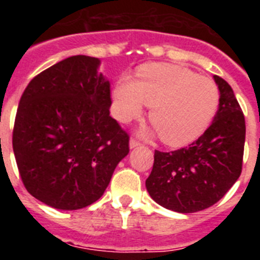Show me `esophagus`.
<instances>
[{"mask_svg": "<svg viewBox=\"0 0 260 260\" xmlns=\"http://www.w3.org/2000/svg\"><path fill=\"white\" fill-rule=\"evenodd\" d=\"M138 146H141L139 141H137L135 138H132V139H130V148H135V147Z\"/></svg>", "mask_w": 260, "mask_h": 260, "instance_id": "1", "label": "esophagus"}]
</instances>
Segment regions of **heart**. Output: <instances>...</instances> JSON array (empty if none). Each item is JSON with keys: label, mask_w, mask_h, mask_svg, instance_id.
I'll list each match as a JSON object with an SVG mask.
<instances>
[{"label": "heart", "mask_w": 260, "mask_h": 260, "mask_svg": "<svg viewBox=\"0 0 260 260\" xmlns=\"http://www.w3.org/2000/svg\"><path fill=\"white\" fill-rule=\"evenodd\" d=\"M137 80L122 75L114 87V114L122 122L137 118L150 105V121L168 146L195 141L208 127L219 107L212 80L186 68L150 63L138 70Z\"/></svg>", "instance_id": "b5f03b06"}]
</instances>
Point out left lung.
Returning <instances> with one entry per match:
<instances>
[{
  "label": "left lung",
  "instance_id": "1",
  "mask_svg": "<svg viewBox=\"0 0 260 260\" xmlns=\"http://www.w3.org/2000/svg\"><path fill=\"white\" fill-rule=\"evenodd\" d=\"M219 109L210 127L189 147L172 152L155 151L147 191L162 207L192 213L211 207L226 194L242 171L245 117L233 89L222 78Z\"/></svg>",
  "mask_w": 260,
  "mask_h": 260
}]
</instances>
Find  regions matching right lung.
Wrapping results in <instances>:
<instances>
[{"instance_id": "add662e5", "label": "right lung", "mask_w": 260, "mask_h": 260, "mask_svg": "<svg viewBox=\"0 0 260 260\" xmlns=\"http://www.w3.org/2000/svg\"><path fill=\"white\" fill-rule=\"evenodd\" d=\"M100 59L73 56L26 87L17 110L13 150L27 191L57 210L102 198L128 153V135L109 116L110 83Z\"/></svg>"}]
</instances>
